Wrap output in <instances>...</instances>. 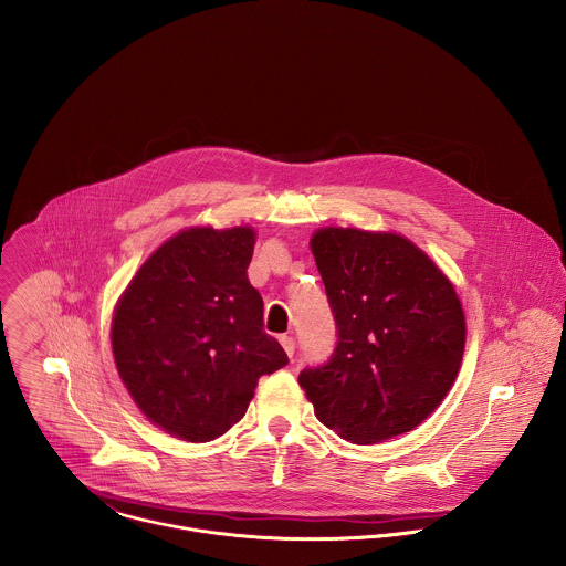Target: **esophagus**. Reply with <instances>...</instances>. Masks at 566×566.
Wrapping results in <instances>:
<instances>
[{"label": "esophagus", "instance_id": "esophagus-1", "mask_svg": "<svg viewBox=\"0 0 566 566\" xmlns=\"http://www.w3.org/2000/svg\"><path fill=\"white\" fill-rule=\"evenodd\" d=\"M281 346L285 348V353H287L290 357H294V353H296V339H294L292 335H281Z\"/></svg>", "mask_w": 566, "mask_h": 566}]
</instances>
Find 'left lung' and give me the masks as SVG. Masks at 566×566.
Returning a JSON list of instances; mask_svg holds the SVG:
<instances>
[{"mask_svg": "<svg viewBox=\"0 0 566 566\" xmlns=\"http://www.w3.org/2000/svg\"><path fill=\"white\" fill-rule=\"evenodd\" d=\"M312 252L337 326L328 361L298 375L318 420L357 444L411 431L462 364L467 323L451 281L397 233L328 227Z\"/></svg>", "mask_w": 566, "mask_h": 566, "instance_id": "8db88e82", "label": "left lung"}]
</instances>
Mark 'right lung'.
Listing matches in <instances>:
<instances>
[{"mask_svg": "<svg viewBox=\"0 0 566 566\" xmlns=\"http://www.w3.org/2000/svg\"><path fill=\"white\" fill-rule=\"evenodd\" d=\"M252 250L250 227L180 231L117 303V373L137 407L176 438H220L242 420L259 377L287 364L245 274Z\"/></svg>", "mask_w": 566, "mask_h": 566, "instance_id": "1", "label": "right lung"}]
</instances>
